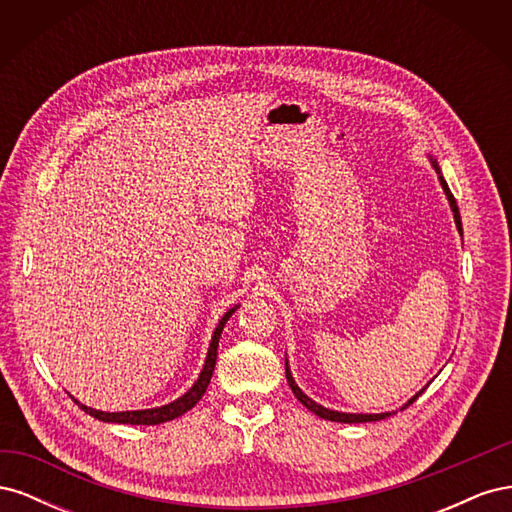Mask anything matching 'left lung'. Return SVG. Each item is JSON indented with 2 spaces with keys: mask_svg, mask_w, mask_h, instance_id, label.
<instances>
[{
  "mask_svg": "<svg viewBox=\"0 0 512 512\" xmlns=\"http://www.w3.org/2000/svg\"><path fill=\"white\" fill-rule=\"evenodd\" d=\"M427 158H429V162H431L433 170H436L438 181H440L442 190H444V194H446L448 205H451V211H453V218H455V226H457V230H459V235H463V228H461V215H459V207H457V203H455V196L451 194V190H448V183H446V179L442 177V170H440V166H438L436 158H433V156H427ZM286 378H288V384H290V389H292L294 397H297L309 412H314L316 416L324 418V421H335V423H371V421H382V418H386V416H391V414H395V412H397V410H393V412H378V414H367V412H339V410H331V408H324V406H320L318 401H314L312 397H307V395L299 389V384L294 382V378H292V371H290V365H288V356H286ZM427 386H429V382H427ZM427 386H423L421 391H418L416 395H412V397L406 401V404L401 406L399 410H406L410 404H414V401H416L418 397H421V393L427 389Z\"/></svg>",
  "mask_w": 512,
  "mask_h": 512,
  "instance_id": "obj_1",
  "label": "left lung"
}]
</instances>
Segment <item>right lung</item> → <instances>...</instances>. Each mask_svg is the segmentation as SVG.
I'll list each match as a JSON object with an SVG mask.
<instances>
[{"label": "right lung", "mask_w": 512, "mask_h": 512, "mask_svg": "<svg viewBox=\"0 0 512 512\" xmlns=\"http://www.w3.org/2000/svg\"><path fill=\"white\" fill-rule=\"evenodd\" d=\"M239 309V305L230 307L228 312L220 318L218 327H215L213 335H211V342H209V350H207V356H205V363H203V369H200V374L196 378V382L190 386L188 391H185L181 397H177L175 401H170V404H164V406H158V408H145V410H126V412H104V410H96V408H89L85 404H81L79 399H74V404H79L81 410H85L89 416L98 418V421L102 423H123V425H160V423H166V421H175V418H179L181 414H185L188 410H192L198 399L205 395L207 386L211 382V376H213V369H215V359H218V346H220V337H222V331L226 327L228 318L235 314Z\"/></svg>", "instance_id": "obj_1"}]
</instances>
